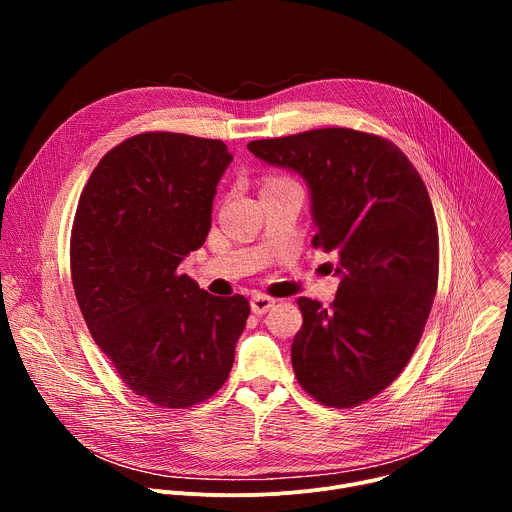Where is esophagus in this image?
<instances>
[{
  "label": "esophagus",
  "mask_w": 512,
  "mask_h": 512,
  "mask_svg": "<svg viewBox=\"0 0 512 512\" xmlns=\"http://www.w3.org/2000/svg\"><path fill=\"white\" fill-rule=\"evenodd\" d=\"M275 306V300L273 298H269V296H265V294H255L253 298H251V310H253V314H265V312H269L271 308Z\"/></svg>",
  "instance_id": "1"
}]
</instances>
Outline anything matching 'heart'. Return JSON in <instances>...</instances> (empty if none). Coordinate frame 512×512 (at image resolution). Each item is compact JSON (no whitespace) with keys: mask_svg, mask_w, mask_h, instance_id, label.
I'll list each match as a JSON object with an SVG mask.
<instances>
[{"mask_svg":"<svg viewBox=\"0 0 512 512\" xmlns=\"http://www.w3.org/2000/svg\"><path fill=\"white\" fill-rule=\"evenodd\" d=\"M269 182H273V180H269Z\"/></svg>","mask_w":512,"mask_h":512,"instance_id":"1","label":"heart"}]
</instances>
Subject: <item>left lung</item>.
Instances as JSON below:
<instances>
[{
  "label": "left lung",
  "mask_w": 512,
  "mask_h": 512,
  "mask_svg": "<svg viewBox=\"0 0 512 512\" xmlns=\"http://www.w3.org/2000/svg\"><path fill=\"white\" fill-rule=\"evenodd\" d=\"M247 148L306 180L312 245L338 255L332 306L298 300L294 373L328 407L369 401L405 369L435 298L440 245L427 188L397 145L373 133L326 127Z\"/></svg>",
  "instance_id": "obj_1"
}]
</instances>
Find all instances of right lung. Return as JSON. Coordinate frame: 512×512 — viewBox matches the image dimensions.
Listing matches in <instances>:
<instances>
[{
	"label": "right lung",
	"mask_w": 512,
	"mask_h": 512,
	"mask_svg": "<svg viewBox=\"0 0 512 512\" xmlns=\"http://www.w3.org/2000/svg\"><path fill=\"white\" fill-rule=\"evenodd\" d=\"M231 162L221 139L139 133L103 156L79 200V308L123 383L158 407H192L221 389L249 318L243 296H210L178 269L210 231Z\"/></svg>",
	"instance_id": "add662e5"
}]
</instances>
